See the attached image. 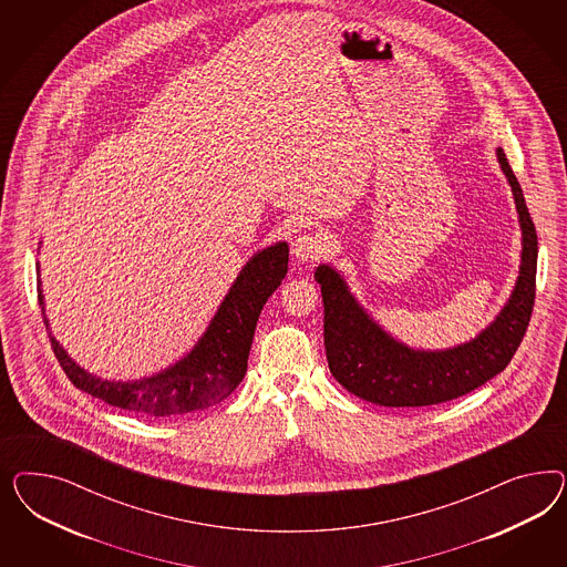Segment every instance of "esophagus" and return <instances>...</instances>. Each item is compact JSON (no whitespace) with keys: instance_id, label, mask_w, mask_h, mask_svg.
<instances>
[{"instance_id":"obj_1","label":"esophagus","mask_w":567,"mask_h":567,"mask_svg":"<svg viewBox=\"0 0 567 567\" xmlns=\"http://www.w3.org/2000/svg\"><path fill=\"white\" fill-rule=\"evenodd\" d=\"M291 251L299 261H313V259L327 258L328 243L320 235H299L291 243Z\"/></svg>"}]
</instances>
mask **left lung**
Masks as SVG:
<instances>
[{
	"label": "left lung",
	"mask_w": 567,
	"mask_h": 567,
	"mask_svg": "<svg viewBox=\"0 0 567 567\" xmlns=\"http://www.w3.org/2000/svg\"><path fill=\"white\" fill-rule=\"evenodd\" d=\"M497 162L512 187L522 230L519 270L509 299L474 339L446 349L410 347L378 324L334 266L316 268L313 278L324 301L328 368L351 395L384 408L436 405L478 389L514 358L533 313L538 240L522 187L501 147Z\"/></svg>",
	"instance_id": "1"
}]
</instances>
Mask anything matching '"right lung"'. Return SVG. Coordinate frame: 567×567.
<instances>
[{"mask_svg": "<svg viewBox=\"0 0 567 567\" xmlns=\"http://www.w3.org/2000/svg\"><path fill=\"white\" fill-rule=\"evenodd\" d=\"M41 245V243H39ZM41 249V247H39ZM289 270V245L278 240L256 251L245 261L223 303L209 320L206 332L189 353L152 377L137 380H107L86 372L69 351L55 341L45 313V295L37 261V297L43 322L52 339L53 353L70 382L86 395L126 412L145 415H181L199 412L224 401L240 384L258 327L259 313L268 297L280 287Z\"/></svg>", "mask_w": 567, "mask_h": 567, "instance_id": "obj_1", "label": "right lung"}]
</instances>
